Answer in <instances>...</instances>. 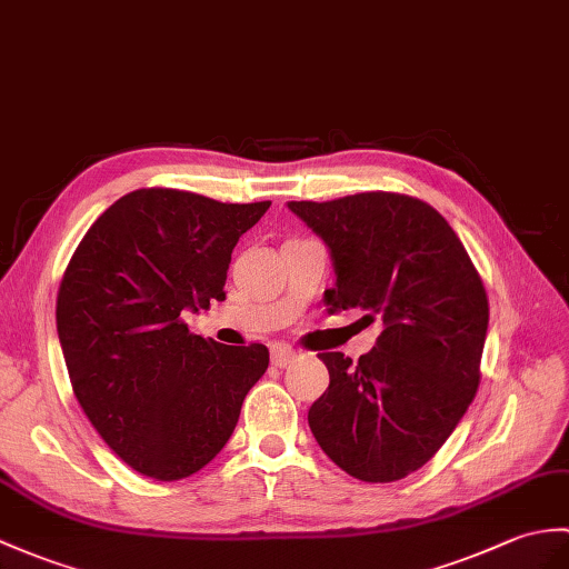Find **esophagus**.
<instances>
[{
  "label": "esophagus",
  "instance_id": "1",
  "mask_svg": "<svg viewBox=\"0 0 569 569\" xmlns=\"http://www.w3.org/2000/svg\"><path fill=\"white\" fill-rule=\"evenodd\" d=\"M296 356H298V351L293 347H288V345H273L271 347V363L279 366V368H286L288 363H293Z\"/></svg>",
  "mask_w": 569,
  "mask_h": 569
}]
</instances>
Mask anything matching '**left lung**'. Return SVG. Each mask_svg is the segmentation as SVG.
<instances>
[{
	"instance_id": "left-lung-1",
	"label": "left lung",
	"mask_w": 569,
	"mask_h": 569,
	"mask_svg": "<svg viewBox=\"0 0 569 569\" xmlns=\"http://www.w3.org/2000/svg\"><path fill=\"white\" fill-rule=\"evenodd\" d=\"M332 252L329 312L363 308L382 322L371 353L325 351L329 388L308 421L351 478L395 482L431 460L480 386L490 302L463 242L419 198L366 191L290 201Z\"/></svg>"
}]
</instances>
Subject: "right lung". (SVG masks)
I'll return each instance as SVG.
<instances>
[{
  "instance_id": "add662e5",
  "label": "right lung",
  "mask_w": 569,
  "mask_h": 569,
  "mask_svg": "<svg viewBox=\"0 0 569 569\" xmlns=\"http://www.w3.org/2000/svg\"><path fill=\"white\" fill-rule=\"evenodd\" d=\"M269 206L130 191L62 273L56 320L74 398L111 451L152 480L208 466L267 373V347L191 335L183 315L224 300L232 249Z\"/></svg>"
}]
</instances>
